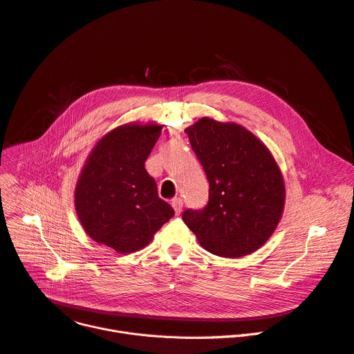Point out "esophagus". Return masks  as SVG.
<instances>
[{
    "instance_id": "1",
    "label": "esophagus",
    "mask_w": 354,
    "mask_h": 354,
    "mask_svg": "<svg viewBox=\"0 0 354 354\" xmlns=\"http://www.w3.org/2000/svg\"><path fill=\"white\" fill-rule=\"evenodd\" d=\"M172 206L175 209V214L179 215L180 212H182V207H183V201L180 198H174L172 199Z\"/></svg>"
}]
</instances>
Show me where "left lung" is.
Returning a JSON list of instances; mask_svg holds the SVG:
<instances>
[{"label": "left lung", "instance_id": "1", "mask_svg": "<svg viewBox=\"0 0 354 354\" xmlns=\"http://www.w3.org/2000/svg\"><path fill=\"white\" fill-rule=\"evenodd\" d=\"M209 180L203 209L182 215L209 252L241 257L261 248L276 229L285 205V183L272 153L236 124L202 118L185 129Z\"/></svg>", "mask_w": 354, "mask_h": 354}]
</instances>
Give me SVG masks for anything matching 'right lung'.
<instances>
[{"instance_id": "add662e5", "label": "right lung", "mask_w": 354, "mask_h": 354, "mask_svg": "<svg viewBox=\"0 0 354 354\" xmlns=\"http://www.w3.org/2000/svg\"><path fill=\"white\" fill-rule=\"evenodd\" d=\"M158 125H124L105 135L89 155L75 189L78 218L89 236L118 253L145 248L175 212L158 196L145 160Z\"/></svg>"}]
</instances>
